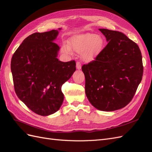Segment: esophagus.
I'll return each mask as SVG.
<instances>
[{
	"label": "esophagus",
	"mask_w": 152,
	"mask_h": 152,
	"mask_svg": "<svg viewBox=\"0 0 152 152\" xmlns=\"http://www.w3.org/2000/svg\"><path fill=\"white\" fill-rule=\"evenodd\" d=\"M81 66H81V63L79 61H77V64H76V68H77V69H78V70H80Z\"/></svg>",
	"instance_id": "esophagus-1"
}]
</instances>
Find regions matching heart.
I'll list each match as a JSON object with an SVG mask.
<instances>
[{
  "label": "heart",
  "mask_w": 152,
  "mask_h": 152,
  "mask_svg": "<svg viewBox=\"0 0 152 152\" xmlns=\"http://www.w3.org/2000/svg\"><path fill=\"white\" fill-rule=\"evenodd\" d=\"M102 37L94 34H86L74 37L70 41V47L75 52L81 54L82 59L86 62H90L98 56L103 46ZM62 51L70 54V48L66 44L61 46Z\"/></svg>",
  "instance_id": "b5f03b06"
}]
</instances>
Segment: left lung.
Wrapping results in <instances>:
<instances>
[{
  "mask_svg": "<svg viewBox=\"0 0 152 152\" xmlns=\"http://www.w3.org/2000/svg\"><path fill=\"white\" fill-rule=\"evenodd\" d=\"M99 30L108 44L82 70L89 102L99 110L111 112L125 107L134 97L143 73L142 55L137 44L122 32Z\"/></svg>",
  "mask_w": 152,
  "mask_h": 152,
  "instance_id": "obj_1",
  "label": "left lung"
}]
</instances>
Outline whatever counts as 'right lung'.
<instances>
[{"mask_svg": "<svg viewBox=\"0 0 152 152\" xmlns=\"http://www.w3.org/2000/svg\"><path fill=\"white\" fill-rule=\"evenodd\" d=\"M58 33L53 30L29 35L11 59L17 96L32 112L42 116L61 107L64 99L61 86L76 70L74 60L62 62L57 58L59 47L54 40Z\"/></svg>", "mask_w": 152, "mask_h": 152, "instance_id": "add662e5", "label": "right lung"}]
</instances>
